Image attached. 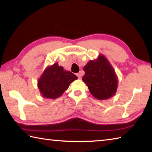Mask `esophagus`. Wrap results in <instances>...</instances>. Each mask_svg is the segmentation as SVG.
I'll list each match as a JSON object with an SVG mask.
<instances>
[{"label":"esophagus","mask_w":152,"mask_h":152,"mask_svg":"<svg viewBox=\"0 0 152 152\" xmlns=\"http://www.w3.org/2000/svg\"><path fill=\"white\" fill-rule=\"evenodd\" d=\"M76 75H77V76H78V78L79 79H81L82 76V72H80L77 74Z\"/></svg>","instance_id":"obj_1"}]
</instances>
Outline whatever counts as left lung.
I'll use <instances>...</instances> for the list:
<instances>
[{
	"label": "left lung",
	"mask_w": 152,
	"mask_h": 152,
	"mask_svg": "<svg viewBox=\"0 0 152 152\" xmlns=\"http://www.w3.org/2000/svg\"><path fill=\"white\" fill-rule=\"evenodd\" d=\"M85 74L82 80L92 96L98 100H105L116 93L118 80L114 69L103 55L91 60L84 67Z\"/></svg>",
	"instance_id": "1"
}]
</instances>
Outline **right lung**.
<instances>
[{
    "label": "right lung",
    "instance_id": "obj_1",
    "mask_svg": "<svg viewBox=\"0 0 152 152\" xmlns=\"http://www.w3.org/2000/svg\"><path fill=\"white\" fill-rule=\"evenodd\" d=\"M78 79L70 71L64 70L58 63L48 67L38 80V88L43 97L55 99L62 95L70 83Z\"/></svg>",
    "mask_w": 152,
    "mask_h": 152
}]
</instances>
